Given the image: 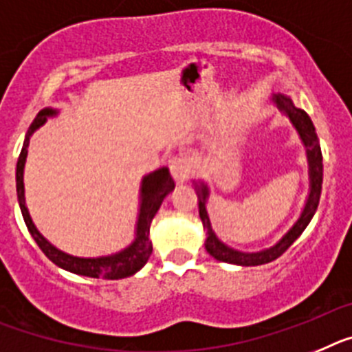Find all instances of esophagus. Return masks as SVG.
<instances>
[{
  "mask_svg": "<svg viewBox=\"0 0 352 352\" xmlns=\"http://www.w3.org/2000/svg\"><path fill=\"white\" fill-rule=\"evenodd\" d=\"M168 168H170V173H172V177L175 180H184L189 175V172H191L188 159L182 157V155H173V157H170Z\"/></svg>",
  "mask_w": 352,
  "mask_h": 352,
  "instance_id": "1",
  "label": "esophagus"
}]
</instances>
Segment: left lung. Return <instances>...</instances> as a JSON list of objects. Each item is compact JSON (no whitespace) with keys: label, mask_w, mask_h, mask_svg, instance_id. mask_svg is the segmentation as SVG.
<instances>
[{"label":"left lung","mask_w":352,"mask_h":352,"mask_svg":"<svg viewBox=\"0 0 352 352\" xmlns=\"http://www.w3.org/2000/svg\"><path fill=\"white\" fill-rule=\"evenodd\" d=\"M278 108L282 109L285 115H289V118L292 120V124L296 125L298 133L301 134L303 143L307 145L308 152V163H310V180H311V189L310 197L307 200V206H305L303 214L301 218L296 221V225L283 235V239L278 244H274L273 248L264 250V252L258 253H243L237 252V250H232L228 246L221 243V241L214 235L212 228H210L209 218H207L206 210V198H207V188L201 186L198 188V209H200V218L204 227L207 228V239H206V250L210 255L216 258V261L228 262V264H237V265H261L267 264V262L274 261L280 255L287 252L290 248V244L298 239L299 235L303 234L305 228L308 227L310 219L314 218L317 207H319V198H320V189H322V152H320V146L317 143V134L316 127L311 124L310 117L303 109L294 108L292 100L287 99L283 96L274 97Z\"/></svg>","instance_id":"obj_1"}]
</instances>
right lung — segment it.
<instances>
[{"instance_id": "right-lung-1", "label": "right lung", "mask_w": 352, "mask_h": 352, "mask_svg": "<svg viewBox=\"0 0 352 352\" xmlns=\"http://www.w3.org/2000/svg\"><path fill=\"white\" fill-rule=\"evenodd\" d=\"M56 111L53 109H42L36 115L35 122L30 127L28 138L24 140L23 151H21L19 159H17V170H15V188H17V200H19L21 212H23L24 223L28 227L30 234L38 244V248L44 252L49 261L54 262L58 267L70 271V273L81 274V276L90 278H102V280H120V278L131 276L136 271L143 267L148 261V256L152 255V243L148 239L151 234V223L152 218L155 216L157 209L163 204L164 197L170 191H173L175 182H173L172 175L166 168H161L157 172L146 175L142 182V209H140L138 227H136V239L131 244L129 248H125L124 252L117 253L111 256H100V258H79V256H70L67 253L60 252L49 244L47 241L41 235V232L36 230L33 225L32 218H30L26 204H24V184H23V172H24V161H26V154H28V143L30 134L41 127L45 122V117L54 115Z\"/></svg>"}]
</instances>
